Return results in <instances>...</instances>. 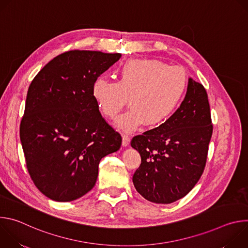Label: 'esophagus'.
<instances>
[{"label": "esophagus", "mask_w": 248, "mask_h": 248, "mask_svg": "<svg viewBox=\"0 0 248 248\" xmlns=\"http://www.w3.org/2000/svg\"><path fill=\"white\" fill-rule=\"evenodd\" d=\"M123 142H122V144H123V146L124 147H127L128 146V144H129V141H130V137L128 136V135H126V134H123Z\"/></svg>", "instance_id": "obj_1"}]
</instances>
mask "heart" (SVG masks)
<instances>
[{
	"label": "heart",
	"instance_id": "obj_1",
	"mask_svg": "<svg viewBox=\"0 0 248 248\" xmlns=\"http://www.w3.org/2000/svg\"><path fill=\"white\" fill-rule=\"evenodd\" d=\"M187 82L186 70L180 66L151 59H131L119 69L118 81L96 78L91 94L100 112L112 120L128 99L131 108L118 119L116 126L131 132L143 124L158 127L169 121L180 107Z\"/></svg>",
	"mask_w": 248,
	"mask_h": 248
}]
</instances>
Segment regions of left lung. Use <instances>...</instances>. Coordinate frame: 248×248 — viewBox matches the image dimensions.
I'll return each mask as SVG.
<instances>
[{"instance_id": "obj_1", "label": "left lung", "mask_w": 248, "mask_h": 248, "mask_svg": "<svg viewBox=\"0 0 248 248\" xmlns=\"http://www.w3.org/2000/svg\"><path fill=\"white\" fill-rule=\"evenodd\" d=\"M212 132L207 92L189 78L186 97L170 119L131 140L141 157L132 176L137 192L158 204L186 196L204 170Z\"/></svg>"}]
</instances>
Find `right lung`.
Returning <instances> with one entry per match:
<instances>
[{"label":"right lung","instance_id":"obj_1","mask_svg":"<svg viewBox=\"0 0 248 248\" xmlns=\"http://www.w3.org/2000/svg\"><path fill=\"white\" fill-rule=\"evenodd\" d=\"M122 55L68 51L32 80L20 123V141L34 185L58 202L76 200L97 181L101 159L118 151L122 136L102 118L94 80Z\"/></svg>","mask_w":248,"mask_h":248}]
</instances>
